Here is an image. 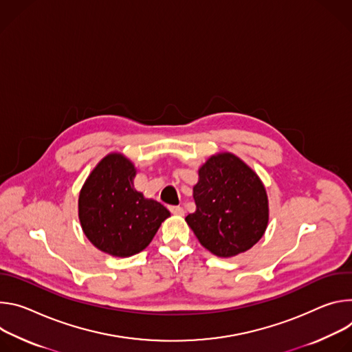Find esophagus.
Here are the masks:
<instances>
[{
    "label": "esophagus",
    "mask_w": 352,
    "mask_h": 352,
    "mask_svg": "<svg viewBox=\"0 0 352 352\" xmlns=\"http://www.w3.org/2000/svg\"><path fill=\"white\" fill-rule=\"evenodd\" d=\"M169 211L173 214V215H184V210L182 208V207H179V206H170L169 207Z\"/></svg>",
    "instance_id": "34e87169"
}]
</instances>
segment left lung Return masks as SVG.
I'll return each mask as SVG.
<instances>
[{"label": "left lung", "instance_id": "1", "mask_svg": "<svg viewBox=\"0 0 352 352\" xmlns=\"http://www.w3.org/2000/svg\"><path fill=\"white\" fill-rule=\"evenodd\" d=\"M196 212L186 217L199 242L218 257L253 248L268 223V199L256 172L236 155H212L192 187Z\"/></svg>", "mask_w": 352, "mask_h": 352}]
</instances>
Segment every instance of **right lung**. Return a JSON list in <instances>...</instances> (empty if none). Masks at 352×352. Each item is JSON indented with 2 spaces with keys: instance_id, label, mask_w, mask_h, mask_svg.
Instances as JSON below:
<instances>
[{
  "instance_id": "right-lung-1",
  "label": "right lung",
  "mask_w": 352,
  "mask_h": 352,
  "mask_svg": "<svg viewBox=\"0 0 352 352\" xmlns=\"http://www.w3.org/2000/svg\"><path fill=\"white\" fill-rule=\"evenodd\" d=\"M135 168L122 153H109L91 172L78 199L85 236L99 250L129 257L144 250L170 212L134 188Z\"/></svg>"
}]
</instances>
